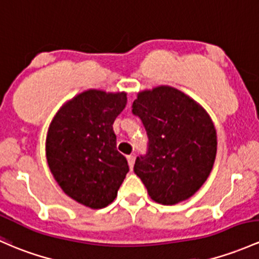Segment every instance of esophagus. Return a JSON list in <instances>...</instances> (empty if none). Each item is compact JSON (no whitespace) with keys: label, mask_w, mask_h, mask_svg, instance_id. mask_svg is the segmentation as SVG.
Instances as JSON below:
<instances>
[{"label":"esophagus","mask_w":259,"mask_h":259,"mask_svg":"<svg viewBox=\"0 0 259 259\" xmlns=\"http://www.w3.org/2000/svg\"><path fill=\"white\" fill-rule=\"evenodd\" d=\"M126 160H127V164H129V166H130V168H133V166H134V162H135L134 155H127Z\"/></svg>","instance_id":"esophagus-1"}]
</instances>
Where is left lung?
Listing matches in <instances>:
<instances>
[{
    "instance_id": "8db88e82",
    "label": "left lung",
    "mask_w": 259,
    "mask_h": 259,
    "mask_svg": "<svg viewBox=\"0 0 259 259\" xmlns=\"http://www.w3.org/2000/svg\"><path fill=\"white\" fill-rule=\"evenodd\" d=\"M133 114L149 138L148 151L134 165L149 196L162 205L191 197L216 159V129L205 109L178 89L161 85L140 92Z\"/></svg>"
}]
</instances>
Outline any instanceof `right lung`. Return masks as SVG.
I'll use <instances>...</instances> for the list:
<instances>
[{"instance_id":"right-lung-1","label":"right lung","mask_w":259,"mask_h":259,"mask_svg":"<svg viewBox=\"0 0 259 259\" xmlns=\"http://www.w3.org/2000/svg\"><path fill=\"white\" fill-rule=\"evenodd\" d=\"M126 93L89 89L58 110L48 129V166L64 194L81 205L103 208L115 200L129 165L116 150L113 124Z\"/></svg>"}]
</instances>
